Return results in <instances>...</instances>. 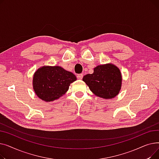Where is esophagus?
<instances>
[{
    "instance_id": "esophagus-1",
    "label": "esophagus",
    "mask_w": 159,
    "mask_h": 159,
    "mask_svg": "<svg viewBox=\"0 0 159 159\" xmlns=\"http://www.w3.org/2000/svg\"><path fill=\"white\" fill-rule=\"evenodd\" d=\"M77 79H82L83 78V75L82 74H79L77 75Z\"/></svg>"
}]
</instances>
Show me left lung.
Instances as JSON below:
<instances>
[{
	"mask_svg": "<svg viewBox=\"0 0 159 159\" xmlns=\"http://www.w3.org/2000/svg\"><path fill=\"white\" fill-rule=\"evenodd\" d=\"M82 80L96 95L111 99L119 93L122 86V75L115 65L106 64L94 68L93 73L84 75Z\"/></svg>",
	"mask_w": 159,
	"mask_h": 159,
	"instance_id": "obj_1",
	"label": "left lung"
}]
</instances>
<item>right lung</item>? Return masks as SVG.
Wrapping results in <instances>:
<instances>
[{
  "mask_svg": "<svg viewBox=\"0 0 159 159\" xmlns=\"http://www.w3.org/2000/svg\"><path fill=\"white\" fill-rule=\"evenodd\" d=\"M75 75L61 66H43L33 75V87L36 95L46 102L59 98L69 89Z\"/></svg>",
  "mask_w": 159,
  "mask_h": 159,
  "instance_id": "obj_1",
  "label": "right lung"
}]
</instances>
